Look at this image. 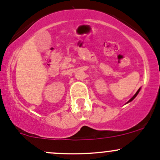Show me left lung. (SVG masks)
<instances>
[{
    "mask_svg": "<svg viewBox=\"0 0 160 160\" xmlns=\"http://www.w3.org/2000/svg\"><path fill=\"white\" fill-rule=\"evenodd\" d=\"M139 90H140V89H138V91H137V92H136V93H135V95H134V96H133V97H132V98H131V99L129 100V101H128V102H130V101H132V100H133V99H134V98H135V97H136V96H137V94H138V92H139Z\"/></svg>",
    "mask_w": 160,
    "mask_h": 160,
    "instance_id": "obj_1",
    "label": "left lung"
}]
</instances>
